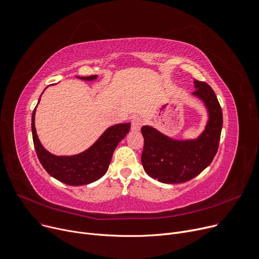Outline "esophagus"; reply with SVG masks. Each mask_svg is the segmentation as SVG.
<instances>
[{
    "label": "esophagus",
    "instance_id": "1",
    "mask_svg": "<svg viewBox=\"0 0 259 259\" xmlns=\"http://www.w3.org/2000/svg\"><path fill=\"white\" fill-rule=\"evenodd\" d=\"M143 126V119L139 116H134L131 119V130L132 131H139Z\"/></svg>",
    "mask_w": 259,
    "mask_h": 259
}]
</instances>
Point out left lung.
<instances>
[{"label":"left lung","mask_w":259,"mask_h":259,"mask_svg":"<svg viewBox=\"0 0 259 259\" xmlns=\"http://www.w3.org/2000/svg\"><path fill=\"white\" fill-rule=\"evenodd\" d=\"M193 95L204 103L208 112L205 130L196 140H174L150 126H143L142 164L157 181L183 183L197 177L215 157L222 129V111L213 90L203 81H194Z\"/></svg>","instance_id":"1"}]
</instances>
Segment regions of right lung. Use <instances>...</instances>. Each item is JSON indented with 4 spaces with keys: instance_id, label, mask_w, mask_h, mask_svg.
I'll return each mask as SVG.
<instances>
[{
    "instance_id": "obj_1",
    "label": "right lung",
    "mask_w": 259,
    "mask_h": 259,
    "mask_svg": "<svg viewBox=\"0 0 259 259\" xmlns=\"http://www.w3.org/2000/svg\"><path fill=\"white\" fill-rule=\"evenodd\" d=\"M82 80L91 81L97 78V75L79 77ZM40 102V98H39ZM38 102V104H39ZM36 108L31 116V132L33 146L38 159L50 176L67 185H85L97 181L108 170L112 154L118 143L127 136L130 130V122L117 123L109 127L89 149L75 155H55L50 153L41 145L35 128Z\"/></svg>"
}]
</instances>
